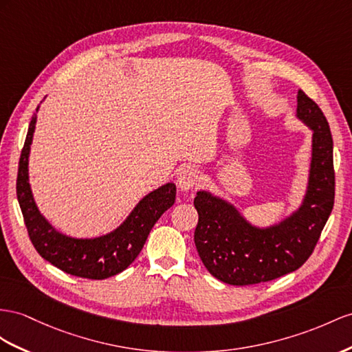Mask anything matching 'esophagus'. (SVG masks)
Masks as SVG:
<instances>
[{"mask_svg":"<svg viewBox=\"0 0 352 352\" xmlns=\"http://www.w3.org/2000/svg\"><path fill=\"white\" fill-rule=\"evenodd\" d=\"M201 182V175L199 170L193 166H184L182 170L178 173V186L182 190H190L197 183Z\"/></svg>","mask_w":352,"mask_h":352,"instance_id":"1","label":"esophagus"}]
</instances>
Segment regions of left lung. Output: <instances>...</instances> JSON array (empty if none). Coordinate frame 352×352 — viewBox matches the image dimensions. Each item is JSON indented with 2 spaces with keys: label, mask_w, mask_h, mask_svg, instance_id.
<instances>
[{
  "label": "left lung",
  "mask_w": 352,
  "mask_h": 352,
  "mask_svg": "<svg viewBox=\"0 0 352 352\" xmlns=\"http://www.w3.org/2000/svg\"><path fill=\"white\" fill-rule=\"evenodd\" d=\"M297 117L312 129V160L303 204L276 226L258 229L235 206L197 192L195 245L208 272L230 285L267 283L299 269L309 258L335 204L333 140L326 116L303 90Z\"/></svg>",
  "instance_id": "1"
}]
</instances>
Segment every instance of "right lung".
<instances>
[{
	"instance_id": "right-lung-1",
	"label": "right lung",
	"mask_w": 352,
	"mask_h": 352,
	"mask_svg": "<svg viewBox=\"0 0 352 352\" xmlns=\"http://www.w3.org/2000/svg\"><path fill=\"white\" fill-rule=\"evenodd\" d=\"M37 116L30 123L17 169L16 193L30 239L37 253L64 272L105 279L128 267L146 244L156 221L175 202V186L168 183L148 193L135 206L120 228L95 239H77L56 232L40 214L28 183V156Z\"/></svg>"
}]
</instances>
